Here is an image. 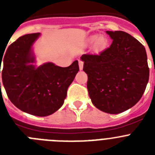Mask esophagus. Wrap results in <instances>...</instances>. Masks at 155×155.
<instances>
[{
	"label": "esophagus",
	"instance_id": "esophagus-1",
	"mask_svg": "<svg viewBox=\"0 0 155 155\" xmlns=\"http://www.w3.org/2000/svg\"><path fill=\"white\" fill-rule=\"evenodd\" d=\"M78 64H79V68H80V70H81H81L83 69V66H84V63H83V61H78Z\"/></svg>",
	"mask_w": 155,
	"mask_h": 155
}]
</instances>
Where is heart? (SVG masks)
<instances>
[{"label":"heart","mask_w":155,"mask_h":155,"mask_svg":"<svg viewBox=\"0 0 155 155\" xmlns=\"http://www.w3.org/2000/svg\"><path fill=\"white\" fill-rule=\"evenodd\" d=\"M88 43L91 45L95 43V48L97 50H101V49H104L108 43V40L104 35H91L89 38Z\"/></svg>","instance_id":"1"}]
</instances>
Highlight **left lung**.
I'll use <instances>...</instances> for the list:
<instances>
[{"instance_id":"1","label":"left lung","mask_w":155,"mask_h":155,"mask_svg":"<svg viewBox=\"0 0 155 155\" xmlns=\"http://www.w3.org/2000/svg\"><path fill=\"white\" fill-rule=\"evenodd\" d=\"M113 39L98 55L84 54L83 71L93 105L104 113L118 114L136 105L149 79L146 50L135 38L122 31H106Z\"/></svg>"}]
</instances>
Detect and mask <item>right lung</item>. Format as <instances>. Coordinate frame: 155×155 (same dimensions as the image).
<instances>
[{"mask_svg":"<svg viewBox=\"0 0 155 155\" xmlns=\"http://www.w3.org/2000/svg\"><path fill=\"white\" fill-rule=\"evenodd\" d=\"M39 35H22L8 46L2 71L0 58V73L8 97L18 109L33 116H47L63 105L79 66L78 61L68 68L51 62L35 65L32 46Z\"/></svg>","mask_w":155,"mask_h":155,"instance_id":"right-lung-1","label":"right lung"}]
</instances>
